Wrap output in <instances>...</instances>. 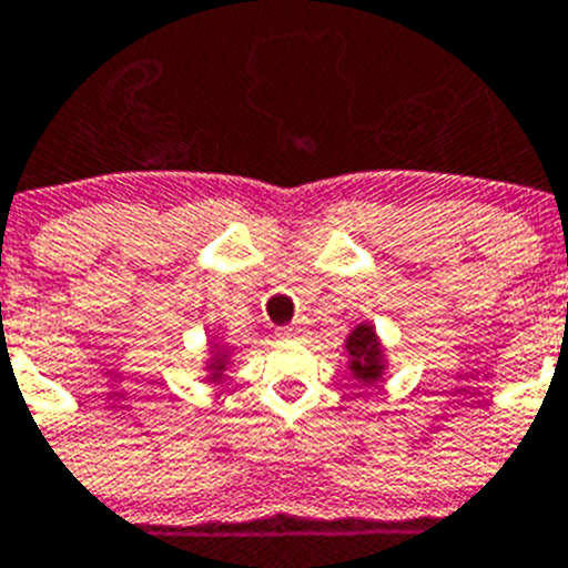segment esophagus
Returning <instances> with one entry per match:
<instances>
[{
    "label": "esophagus",
    "mask_w": 568,
    "mask_h": 568,
    "mask_svg": "<svg viewBox=\"0 0 568 568\" xmlns=\"http://www.w3.org/2000/svg\"><path fill=\"white\" fill-rule=\"evenodd\" d=\"M280 336H283V338H296V336H302V325H288V327H283V331H280Z\"/></svg>",
    "instance_id": "34e87169"
}]
</instances>
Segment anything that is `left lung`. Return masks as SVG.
<instances>
[{
	"instance_id": "1",
	"label": "left lung",
	"mask_w": 568,
	"mask_h": 568,
	"mask_svg": "<svg viewBox=\"0 0 568 568\" xmlns=\"http://www.w3.org/2000/svg\"><path fill=\"white\" fill-rule=\"evenodd\" d=\"M344 356H347V369L362 386L378 384L389 369L386 347L381 342L373 322H358L344 338Z\"/></svg>"
}]
</instances>
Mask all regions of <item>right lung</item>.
<instances>
[{
  "label": "right lung",
  "instance_id": "1",
  "mask_svg": "<svg viewBox=\"0 0 568 568\" xmlns=\"http://www.w3.org/2000/svg\"><path fill=\"white\" fill-rule=\"evenodd\" d=\"M232 362H235V353H232L224 342H215V338H212V342L206 344L204 364H201V369H204V384H224Z\"/></svg>",
  "mask_w": 568,
  "mask_h": 568
}]
</instances>
